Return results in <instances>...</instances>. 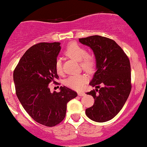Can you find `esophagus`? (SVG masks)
<instances>
[{"label":"esophagus","instance_id":"obj_1","mask_svg":"<svg viewBox=\"0 0 147 147\" xmlns=\"http://www.w3.org/2000/svg\"><path fill=\"white\" fill-rule=\"evenodd\" d=\"M78 95L79 96H85V95H86V93H83V92H78Z\"/></svg>","mask_w":147,"mask_h":147}]
</instances>
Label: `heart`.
I'll use <instances>...</instances> for the list:
<instances>
[{
    "mask_svg": "<svg viewBox=\"0 0 147 147\" xmlns=\"http://www.w3.org/2000/svg\"><path fill=\"white\" fill-rule=\"evenodd\" d=\"M64 54L66 57L80 61L81 68L86 72L91 73L96 68V59L93 56L88 54L87 50L78 45L76 42H71L69 44L64 50ZM55 69L57 74L62 73V63L61 59H57L55 61ZM88 82V78L84 74L74 75L69 76L65 81V85L70 88L75 90H81L84 88L85 85Z\"/></svg>",
    "mask_w": 147,
    "mask_h": 147,
    "instance_id": "b5f03b06",
    "label": "heart"
}]
</instances>
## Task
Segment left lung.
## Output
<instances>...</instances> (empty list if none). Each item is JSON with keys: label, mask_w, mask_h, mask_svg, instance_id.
<instances>
[{"label": "left lung", "mask_w": 147, "mask_h": 147, "mask_svg": "<svg viewBox=\"0 0 147 147\" xmlns=\"http://www.w3.org/2000/svg\"><path fill=\"white\" fill-rule=\"evenodd\" d=\"M79 42L90 47L96 59L97 71L90 83L96 89L86 93L93 97L95 102L86 109V114L95 122H106L118 114L129 96V59L122 48L107 37L93 35L80 38ZM100 84L104 86L100 88Z\"/></svg>", "instance_id": "8db88e82"}]
</instances>
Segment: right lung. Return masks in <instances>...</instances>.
<instances>
[{
  "label": "right lung",
  "mask_w": 147,
  "mask_h": 147,
  "mask_svg": "<svg viewBox=\"0 0 147 147\" xmlns=\"http://www.w3.org/2000/svg\"><path fill=\"white\" fill-rule=\"evenodd\" d=\"M61 47L59 42H40L28 49L13 72L18 100L34 121L54 127L65 118L68 102L77 96L76 92L61 86V91L51 93L49 84L57 85L55 61ZM59 87V86H58Z\"/></svg>",
  "instance_id": "obj_1"
}]
</instances>
